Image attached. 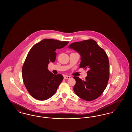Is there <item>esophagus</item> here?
Returning a JSON list of instances; mask_svg holds the SVG:
<instances>
[{
  "label": "esophagus",
  "instance_id": "1",
  "mask_svg": "<svg viewBox=\"0 0 132 132\" xmlns=\"http://www.w3.org/2000/svg\"><path fill=\"white\" fill-rule=\"evenodd\" d=\"M70 76H64V79H70Z\"/></svg>",
  "mask_w": 132,
  "mask_h": 132
}]
</instances>
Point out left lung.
I'll list each match as a JSON object with an SVG mask.
<instances>
[{
  "label": "left lung",
  "instance_id": "obj_1",
  "mask_svg": "<svg viewBox=\"0 0 132 132\" xmlns=\"http://www.w3.org/2000/svg\"><path fill=\"white\" fill-rule=\"evenodd\" d=\"M81 55L80 68L88 69L86 80L74 77V91L84 100L92 101L103 93L109 80V62L106 52L93 39L75 42L69 45Z\"/></svg>",
  "mask_w": 132,
  "mask_h": 132
}]
</instances>
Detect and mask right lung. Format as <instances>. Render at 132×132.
<instances>
[{
  "label": "right lung",
  "instance_id": "right-lung-1",
  "mask_svg": "<svg viewBox=\"0 0 132 132\" xmlns=\"http://www.w3.org/2000/svg\"><path fill=\"white\" fill-rule=\"evenodd\" d=\"M68 43L44 39L29 51L22 67V77L27 89L35 99L45 101L56 93L63 76L52 74L47 68L48 65L55 61V51L63 48Z\"/></svg>",
  "mask_w": 132,
  "mask_h": 132
}]
</instances>
